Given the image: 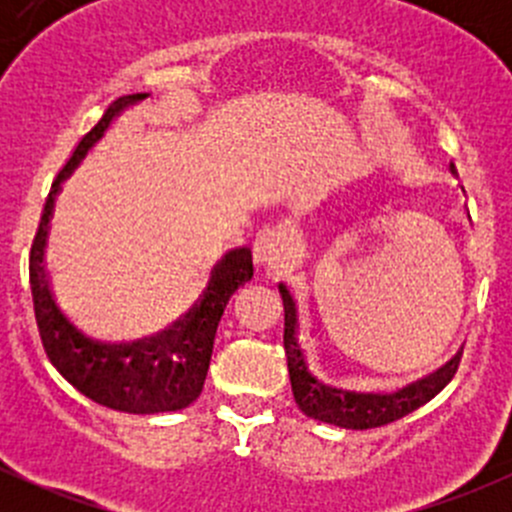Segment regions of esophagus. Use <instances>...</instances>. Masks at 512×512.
I'll return each mask as SVG.
<instances>
[{"instance_id": "1", "label": "esophagus", "mask_w": 512, "mask_h": 512, "mask_svg": "<svg viewBox=\"0 0 512 512\" xmlns=\"http://www.w3.org/2000/svg\"><path fill=\"white\" fill-rule=\"evenodd\" d=\"M292 255V235L287 227H267L255 240V262L260 267H282Z\"/></svg>"}]
</instances>
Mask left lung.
Returning a JSON list of instances; mask_svg holds the SVG:
<instances>
[{
	"mask_svg": "<svg viewBox=\"0 0 512 512\" xmlns=\"http://www.w3.org/2000/svg\"><path fill=\"white\" fill-rule=\"evenodd\" d=\"M280 294L282 304H285V354L292 394L302 414L309 418H317V421L332 423V426L339 428H352V431L386 426V423L409 416L411 411L421 409L433 396L441 394L443 386L453 379L458 364H461L463 349L436 374L416 381V384L406 386L396 394H356V391L332 389L309 371L302 347L297 342V304H294L292 294L285 285H280Z\"/></svg>",
	"mask_w": 512,
	"mask_h": 512,
	"instance_id": "left-lung-1",
	"label": "left lung"
}]
</instances>
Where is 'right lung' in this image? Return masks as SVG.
<instances>
[{"instance_id": "1", "label": "right lung", "mask_w": 512, "mask_h": 512, "mask_svg": "<svg viewBox=\"0 0 512 512\" xmlns=\"http://www.w3.org/2000/svg\"><path fill=\"white\" fill-rule=\"evenodd\" d=\"M143 98H148V94L116 98L106 108L101 121L81 138L79 146L74 148L71 158L51 183L39 230L32 242V255H29L34 314L46 356L74 389H79L96 404L123 411V414L180 411L198 399L205 376H208L220 317L235 289L252 280V252L247 247L230 250L215 265L200 302L168 329L153 337L138 339V342L111 344L86 337L56 304L44 265V250L61 183L69 178L71 170L89 153V148L101 141L108 126L128 106H136Z\"/></svg>"}]
</instances>
